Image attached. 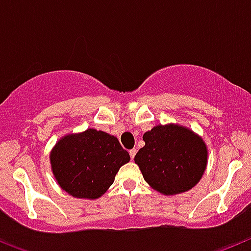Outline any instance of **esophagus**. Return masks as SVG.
<instances>
[{"mask_svg": "<svg viewBox=\"0 0 251 251\" xmlns=\"http://www.w3.org/2000/svg\"><path fill=\"white\" fill-rule=\"evenodd\" d=\"M136 153H137V150H130V151H129L130 158H132V159H134V156H136Z\"/></svg>", "mask_w": 251, "mask_h": 251, "instance_id": "1", "label": "esophagus"}]
</instances>
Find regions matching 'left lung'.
I'll list each match as a JSON object with an SVG mask.
<instances>
[{
  "label": "left lung",
  "instance_id": "left-lung-1",
  "mask_svg": "<svg viewBox=\"0 0 251 251\" xmlns=\"http://www.w3.org/2000/svg\"><path fill=\"white\" fill-rule=\"evenodd\" d=\"M145 147L134 157L146 182L166 196L191 190L207 166L202 137L176 123L158 124L143 134Z\"/></svg>",
  "mask_w": 251,
  "mask_h": 251
}]
</instances>
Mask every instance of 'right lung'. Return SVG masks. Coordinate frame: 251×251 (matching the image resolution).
<instances>
[{"mask_svg":"<svg viewBox=\"0 0 251 251\" xmlns=\"http://www.w3.org/2000/svg\"><path fill=\"white\" fill-rule=\"evenodd\" d=\"M129 159L117 137L94 128L65 134L50 152L51 171L60 187L70 196L89 200L105 194Z\"/></svg>","mask_w":251,"mask_h":251,"instance_id":"1","label":"right lung"}]
</instances>
